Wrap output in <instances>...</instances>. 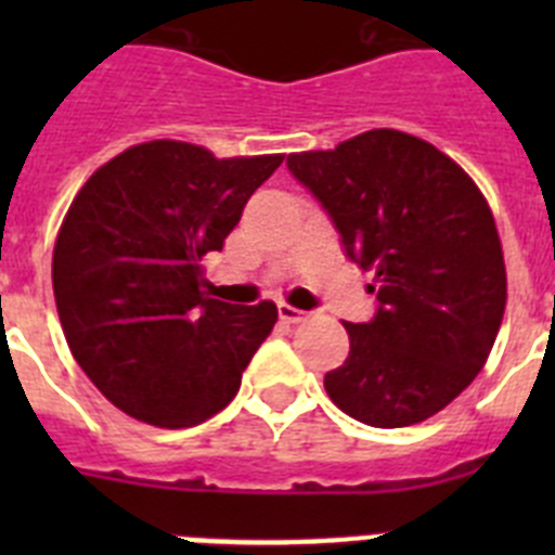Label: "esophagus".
<instances>
[{"instance_id":"obj_1","label":"esophagus","mask_w":555,"mask_h":555,"mask_svg":"<svg viewBox=\"0 0 555 555\" xmlns=\"http://www.w3.org/2000/svg\"><path fill=\"white\" fill-rule=\"evenodd\" d=\"M278 313H281V320L288 322V325H294V322H300L302 317H306V311H300V308H294V306H286V302H281V306H278Z\"/></svg>"}]
</instances>
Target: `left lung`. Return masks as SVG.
<instances>
[{"mask_svg":"<svg viewBox=\"0 0 555 555\" xmlns=\"http://www.w3.org/2000/svg\"><path fill=\"white\" fill-rule=\"evenodd\" d=\"M286 166L377 281L375 317L345 325L350 356L325 375L327 395L372 428L423 423L473 384L503 322L506 267L487 199L444 152L386 127Z\"/></svg>","mask_w":555,"mask_h":555,"instance_id":"8db88e82","label":"left lung"}]
</instances>
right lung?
<instances>
[{"label": "right lung", "instance_id": "obj_1", "mask_svg": "<svg viewBox=\"0 0 555 555\" xmlns=\"http://www.w3.org/2000/svg\"><path fill=\"white\" fill-rule=\"evenodd\" d=\"M281 164L146 141L82 185L57 233L52 286L68 350L116 409L191 428L233 400L278 308L210 300L199 261L224 247Z\"/></svg>", "mask_w": 555, "mask_h": 555}]
</instances>
